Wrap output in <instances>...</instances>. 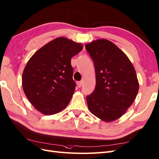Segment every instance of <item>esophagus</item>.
<instances>
[{"mask_svg": "<svg viewBox=\"0 0 159 159\" xmlns=\"http://www.w3.org/2000/svg\"><path fill=\"white\" fill-rule=\"evenodd\" d=\"M82 84H83V81H78V82H77V85H78V88H80L81 86L82 85Z\"/></svg>", "mask_w": 159, "mask_h": 159, "instance_id": "esophagus-1", "label": "esophagus"}]
</instances>
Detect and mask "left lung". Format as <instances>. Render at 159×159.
<instances>
[{"instance_id":"left-lung-1","label":"left lung","mask_w":159,"mask_h":159,"mask_svg":"<svg viewBox=\"0 0 159 159\" xmlns=\"http://www.w3.org/2000/svg\"><path fill=\"white\" fill-rule=\"evenodd\" d=\"M94 64L96 86L86 97L88 106L102 121H115L126 112L136 98L139 82L134 67L125 53L106 39L85 45Z\"/></svg>"}]
</instances>
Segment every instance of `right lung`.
<instances>
[{"mask_svg": "<svg viewBox=\"0 0 159 159\" xmlns=\"http://www.w3.org/2000/svg\"><path fill=\"white\" fill-rule=\"evenodd\" d=\"M82 49L80 43L59 37L42 47L28 60L22 74V88L38 111L54 115L69 104L75 88L71 59Z\"/></svg>", "mask_w": 159, "mask_h": 159, "instance_id": "1", "label": "right lung"}]
</instances>
